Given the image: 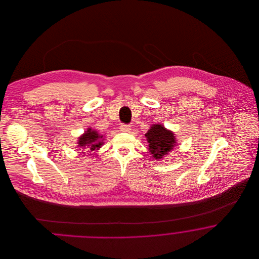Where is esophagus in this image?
<instances>
[{
  "label": "esophagus",
  "instance_id": "obj_1",
  "mask_svg": "<svg viewBox=\"0 0 259 259\" xmlns=\"http://www.w3.org/2000/svg\"><path fill=\"white\" fill-rule=\"evenodd\" d=\"M120 131L121 132H129L130 130H131V128H130V125H127V124H122L121 126H120Z\"/></svg>",
  "mask_w": 259,
  "mask_h": 259
}]
</instances>
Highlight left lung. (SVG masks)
<instances>
[{
  "instance_id": "1",
  "label": "left lung",
  "mask_w": 259,
  "mask_h": 259,
  "mask_svg": "<svg viewBox=\"0 0 259 259\" xmlns=\"http://www.w3.org/2000/svg\"><path fill=\"white\" fill-rule=\"evenodd\" d=\"M146 137L148 140V150L155 159H162L177 146L174 133L161 124H153Z\"/></svg>"
}]
</instances>
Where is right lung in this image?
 I'll return each mask as SVG.
<instances>
[{"instance_id": "right-lung-1", "label": "right lung", "mask_w": 259, "mask_h": 259, "mask_svg": "<svg viewBox=\"0 0 259 259\" xmlns=\"http://www.w3.org/2000/svg\"><path fill=\"white\" fill-rule=\"evenodd\" d=\"M103 140H104L103 136L100 135L97 131L92 130L91 128H88L85 133L78 138L77 144H78V147H81V148L87 147V150H88L87 152H90V151L93 152L101 148V146L104 144V142H102Z\"/></svg>"}]
</instances>
